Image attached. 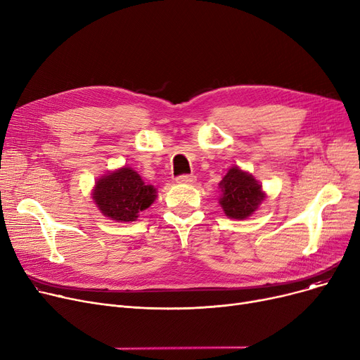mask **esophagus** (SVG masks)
Segmentation results:
<instances>
[{
  "label": "esophagus",
  "instance_id": "obj_1",
  "mask_svg": "<svg viewBox=\"0 0 360 360\" xmlns=\"http://www.w3.org/2000/svg\"><path fill=\"white\" fill-rule=\"evenodd\" d=\"M178 184H194L195 182V176L194 175H179L176 178Z\"/></svg>",
  "mask_w": 360,
  "mask_h": 360
}]
</instances>
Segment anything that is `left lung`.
<instances>
[{
    "label": "left lung",
    "mask_w": 360,
    "mask_h": 360,
    "mask_svg": "<svg viewBox=\"0 0 360 360\" xmlns=\"http://www.w3.org/2000/svg\"><path fill=\"white\" fill-rule=\"evenodd\" d=\"M219 185L221 188L220 207L231 219L242 220L250 217L266 198L254 176L238 166H232Z\"/></svg>",
    "instance_id": "left-lung-1"
}]
</instances>
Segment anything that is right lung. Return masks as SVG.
I'll use <instances>...</instances> for the list:
<instances>
[{"label": "right lung", "mask_w": 360, "mask_h": 360, "mask_svg": "<svg viewBox=\"0 0 360 360\" xmlns=\"http://www.w3.org/2000/svg\"><path fill=\"white\" fill-rule=\"evenodd\" d=\"M91 197L103 216L115 221H136L139 213L156 200V188L146 185L136 170L124 166L99 178Z\"/></svg>", "instance_id": "add662e5"}]
</instances>
